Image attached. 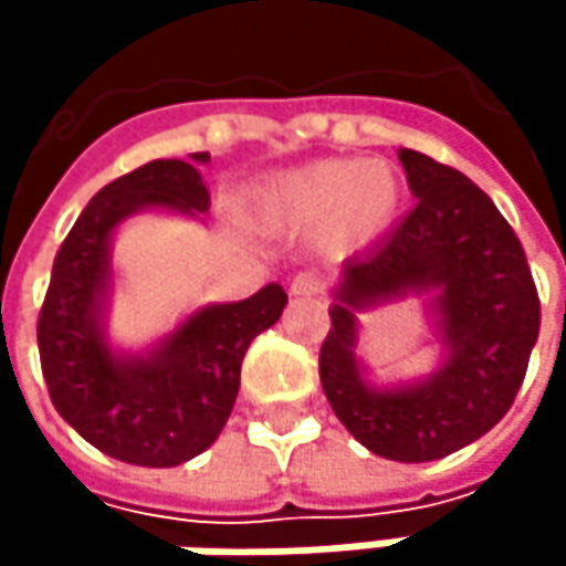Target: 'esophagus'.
I'll use <instances>...</instances> for the list:
<instances>
[{
    "mask_svg": "<svg viewBox=\"0 0 566 566\" xmlns=\"http://www.w3.org/2000/svg\"><path fill=\"white\" fill-rule=\"evenodd\" d=\"M287 291L294 294V297H311V294H317L321 291V275L317 272H297L291 284H287Z\"/></svg>",
    "mask_w": 566,
    "mask_h": 566,
    "instance_id": "esophagus-1",
    "label": "esophagus"
}]
</instances>
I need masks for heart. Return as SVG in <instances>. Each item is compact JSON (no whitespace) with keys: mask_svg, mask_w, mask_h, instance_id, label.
<instances>
[{"mask_svg":"<svg viewBox=\"0 0 566 566\" xmlns=\"http://www.w3.org/2000/svg\"><path fill=\"white\" fill-rule=\"evenodd\" d=\"M402 202V182L384 160H314L275 172L252 192V219L275 235H311L327 255L374 245Z\"/></svg>","mask_w":566,"mask_h":566,"instance_id":"b5f03b06","label":"heart"}]
</instances>
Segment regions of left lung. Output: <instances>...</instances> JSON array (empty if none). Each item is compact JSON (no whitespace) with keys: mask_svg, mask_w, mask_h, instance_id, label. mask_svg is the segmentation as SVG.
Instances as JSON below:
<instances>
[{"mask_svg":"<svg viewBox=\"0 0 566 566\" xmlns=\"http://www.w3.org/2000/svg\"><path fill=\"white\" fill-rule=\"evenodd\" d=\"M399 164L416 209L384 245L340 269L321 387L374 455L432 462L509 412L537 344L541 304L517 235L465 172L416 150H399ZM406 296L423 297L440 357L422 378L384 385L359 357V314Z\"/></svg>","mask_w":566,"mask_h":566,"instance_id":"left-lung-1","label":"left lung"}]
</instances>
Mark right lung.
Segmentation results:
<instances>
[{
	"label": "right lung",
	"mask_w": 566,
	"mask_h": 566,
	"mask_svg": "<svg viewBox=\"0 0 566 566\" xmlns=\"http://www.w3.org/2000/svg\"><path fill=\"white\" fill-rule=\"evenodd\" d=\"M209 154L150 160L107 182L77 216L55 255L39 317L42 374L61 419L111 459L172 469L206 452L239 396L249 344L282 317L279 282L245 301L199 304L147 347L111 337L114 239L140 212L199 219L209 192L199 167Z\"/></svg>",
	"instance_id": "add662e5"
}]
</instances>
